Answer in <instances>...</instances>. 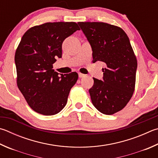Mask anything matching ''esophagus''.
Segmentation results:
<instances>
[{
    "label": "esophagus",
    "instance_id": "1",
    "mask_svg": "<svg viewBox=\"0 0 158 158\" xmlns=\"http://www.w3.org/2000/svg\"><path fill=\"white\" fill-rule=\"evenodd\" d=\"M78 74H79V77H80V78H81V77H84L85 76V74H82V73H79Z\"/></svg>",
    "mask_w": 158,
    "mask_h": 158
}]
</instances>
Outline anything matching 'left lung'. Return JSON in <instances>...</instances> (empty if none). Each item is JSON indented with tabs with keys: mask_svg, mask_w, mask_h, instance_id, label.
<instances>
[{
	"mask_svg": "<svg viewBox=\"0 0 158 158\" xmlns=\"http://www.w3.org/2000/svg\"><path fill=\"white\" fill-rule=\"evenodd\" d=\"M93 50V62H104L103 79H94L90 90L94 106L102 113L122 110L133 96L137 63L130 41L122 28L102 22H79Z\"/></svg>",
	"mask_w": 158,
	"mask_h": 158,
	"instance_id": "1",
	"label": "left lung"
}]
</instances>
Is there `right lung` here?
<instances>
[{"instance_id":"add662e5","label":"right lung","mask_w":158,"mask_h":158,"mask_svg":"<svg viewBox=\"0 0 158 158\" xmlns=\"http://www.w3.org/2000/svg\"><path fill=\"white\" fill-rule=\"evenodd\" d=\"M79 27L74 22L45 23L30 28L15 53L17 85L31 109L44 115L59 113L67 104L78 74L53 70L61 58L62 44Z\"/></svg>"}]
</instances>
